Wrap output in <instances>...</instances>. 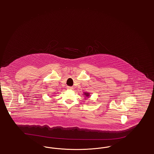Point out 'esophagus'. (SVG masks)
I'll use <instances>...</instances> for the list:
<instances>
[{
    "mask_svg": "<svg viewBox=\"0 0 154 154\" xmlns=\"http://www.w3.org/2000/svg\"><path fill=\"white\" fill-rule=\"evenodd\" d=\"M67 88H68V89H70V90H72L74 89V88L73 86H67Z\"/></svg>",
    "mask_w": 154,
    "mask_h": 154,
    "instance_id": "esophagus-1",
    "label": "esophagus"
}]
</instances>
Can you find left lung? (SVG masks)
<instances>
[{
    "label": "left lung",
    "instance_id": "1",
    "mask_svg": "<svg viewBox=\"0 0 154 154\" xmlns=\"http://www.w3.org/2000/svg\"><path fill=\"white\" fill-rule=\"evenodd\" d=\"M84 95L86 96V97H89V96H90V94H89V93H84Z\"/></svg>",
    "mask_w": 154,
    "mask_h": 154
}]
</instances>
